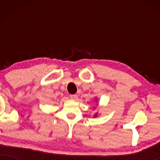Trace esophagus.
Wrapping results in <instances>:
<instances>
[{"mask_svg": "<svg viewBox=\"0 0 160 160\" xmlns=\"http://www.w3.org/2000/svg\"><path fill=\"white\" fill-rule=\"evenodd\" d=\"M70 98H71V99L73 100H77V99H78L77 95H70Z\"/></svg>", "mask_w": 160, "mask_h": 160, "instance_id": "obj_1", "label": "esophagus"}]
</instances>
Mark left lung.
I'll return each instance as SVG.
<instances>
[{
    "instance_id": "1",
    "label": "left lung",
    "mask_w": 160,
    "mask_h": 160,
    "mask_svg": "<svg viewBox=\"0 0 160 160\" xmlns=\"http://www.w3.org/2000/svg\"><path fill=\"white\" fill-rule=\"evenodd\" d=\"M97 116H98V114H97V113H95V116H94V117H97Z\"/></svg>"
}]
</instances>
